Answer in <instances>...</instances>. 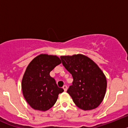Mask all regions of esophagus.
Returning <instances> with one entry per match:
<instances>
[{"label":"esophagus","mask_w":128,"mask_h":128,"mask_svg":"<svg viewBox=\"0 0 128 128\" xmlns=\"http://www.w3.org/2000/svg\"><path fill=\"white\" fill-rule=\"evenodd\" d=\"M63 90H64V91L66 92V90H67V86H66V85H64V86H63Z\"/></svg>","instance_id":"1"}]
</instances>
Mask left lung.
<instances>
[{
  "mask_svg": "<svg viewBox=\"0 0 128 128\" xmlns=\"http://www.w3.org/2000/svg\"><path fill=\"white\" fill-rule=\"evenodd\" d=\"M62 64L73 77L67 93L78 108L91 110L98 108L104 98L107 81L97 64L83 54L62 56Z\"/></svg>",
  "mask_w": 128,
  "mask_h": 128,
  "instance_id": "8db88e82",
  "label": "left lung"
}]
</instances>
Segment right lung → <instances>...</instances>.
Wrapping results in <instances>:
<instances>
[{"label":"right lung","mask_w":128,"mask_h":128,"mask_svg":"<svg viewBox=\"0 0 128 128\" xmlns=\"http://www.w3.org/2000/svg\"><path fill=\"white\" fill-rule=\"evenodd\" d=\"M62 63L54 55L40 54L29 63L22 81L23 96L35 110L46 112L56 103L59 94L64 90L59 88L50 72Z\"/></svg>","instance_id":"right-lung-1"}]
</instances>
